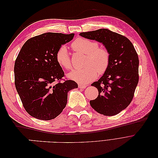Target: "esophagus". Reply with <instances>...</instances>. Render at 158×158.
Segmentation results:
<instances>
[{
	"mask_svg": "<svg viewBox=\"0 0 158 158\" xmlns=\"http://www.w3.org/2000/svg\"><path fill=\"white\" fill-rule=\"evenodd\" d=\"M78 87H79L80 88H85L87 87V85L80 84H78Z\"/></svg>",
	"mask_w": 158,
	"mask_h": 158,
	"instance_id": "1",
	"label": "esophagus"
}]
</instances>
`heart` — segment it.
Masks as SVG:
<instances>
[{"instance_id":"1","label":"heart","mask_w":158,"mask_h":158,"mask_svg":"<svg viewBox=\"0 0 158 158\" xmlns=\"http://www.w3.org/2000/svg\"><path fill=\"white\" fill-rule=\"evenodd\" d=\"M72 48L79 53L85 55L83 61L84 68L76 70L68 74V77L79 83H89L97 77L98 74H103L107 70L110 63V53L103 47H99L98 43L83 37L73 41ZM55 59L63 69H73V64L67 47L63 45L56 50Z\"/></svg>"}]
</instances>
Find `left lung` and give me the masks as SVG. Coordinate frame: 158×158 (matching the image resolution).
<instances>
[{"label":"left lung","instance_id":"obj_1","mask_svg":"<svg viewBox=\"0 0 158 158\" xmlns=\"http://www.w3.org/2000/svg\"><path fill=\"white\" fill-rule=\"evenodd\" d=\"M80 35L102 43L109 52L107 70L92 84L98 88V96L89 103L100 114L115 115L128 106L135 95L139 80L137 52L127 37L107 29L82 32Z\"/></svg>","mask_w":158,"mask_h":158}]
</instances>
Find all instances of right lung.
<instances>
[{"label":"right lung","instance_id":"1","mask_svg":"<svg viewBox=\"0 0 158 158\" xmlns=\"http://www.w3.org/2000/svg\"><path fill=\"white\" fill-rule=\"evenodd\" d=\"M74 33H45L27 40L14 64V84L22 105L31 116L49 121L60 114L68 92L78 84L65 80L55 59L56 50L73 39Z\"/></svg>","mask_w":158,"mask_h":158}]
</instances>
